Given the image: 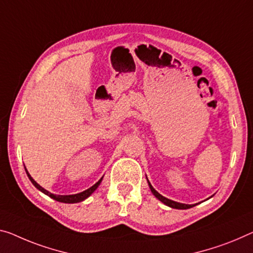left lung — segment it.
<instances>
[{
    "mask_svg": "<svg viewBox=\"0 0 253 253\" xmlns=\"http://www.w3.org/2000/svg\"><path fill=\"white\" fill-rule=\"evenodd\" d=\"M148 183H149V181H148ZM149 188H150V190H151V192L154 193V196L157 198V199H159L162 201V203H164L166 206H169V207H172V208H175V209H189V208H191V207H193L194 205H185V204H180V203H176V201H173V200H169V199H167V198H165V197H163L162 194H159L156 190H155L154 188H153V185H151L150 183H149Z\"/></svg>",
    "mask_w": 253,
    "mask_h": 253,
    "instance_id": "obj_1",
    "label": "left lung"
}]
</instances>
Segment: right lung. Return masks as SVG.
Wrapping results in <instances>:
<instances>
[{
    "label": "right lung",
    "instance_id": "add662e5",
    "mask_svg": "<svg viewBox=\"0 0 253 253\" xmlns=\"http://www.w3.org/2000/svg\"><path fill=\"white\" fill-rule=\"evenodd\" d=\"M26 172H27V169H26ZM27 175H28L29 180L32 181V183L35 186H36V188L40 190V191H42V193H45V194H47L48 197H50L54 200L60 201V203H65V204H76V203H80V201L87 199V198L90 196V194L94 192L97 188H98V185L100 184V182H102V180H103V177H102L98 182H97V183H95L94 185H92L91 188L84 190V192H80V193H77V194H70V196H57V194L50 193V192L47 191V190H45L44 188H42V186L38 184V183H36V181H35L34 178L29 175L28 172H27Z\"/></svg>",
    "mask_w": 253,
    "mask_h": 253
}]
</instances>
